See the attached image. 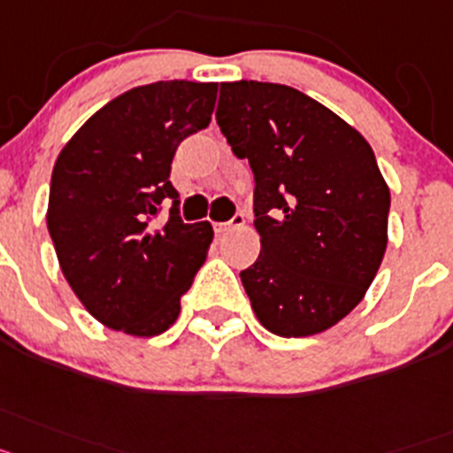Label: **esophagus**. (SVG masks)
Listing matches in <instances>:
<instances>
[{
	"label": "esophagus",
	"instance_id": "1",
	"mask_svg": "<svg viewBox=\"0 0 453 453\" xmlns=\"http://www.w3.org/2000/svg\"><path fill=\"white\" fill-rule=\"evenodd\" d=\"M243 223H246V216H243L242 211H237V214L232 216V219L227 223H219V226H216V230H219V232L237 230V227H243Z\"/></svg>",
	"mask_w": 453,
	"mask_h": 453
}]
</instances>
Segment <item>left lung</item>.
Instances as JSON below:
<instances>
[{
    "label": "left lung",
    "instance_id": "left-lung-1",
    "mask_svg": "<svg viewBox=\"0 0 453 453\" xmlns=\"http://www.w3.org/2000/svg\"><path fill=\"white\" fill-rule=\"evenodd\" d=\"M216 123L255 175L259 257L242 271L259 324L310 337L367 294L388 249L390 188L372 145L296 88L221 84Z\"/></svg>",
    "mask_w": 453,
    "mask_h": 453
}]
</instances>
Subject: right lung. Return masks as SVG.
Wrapping results in <instances>:
<instances>
[{
    "instance_id": "right-lung-1",
    "label": "right lung",
    "mask_w": 453,
    "mask_h": 453,
    "mask_svg": "<svg viewBox=\"0 0 453 453\" xmlns=\"http://www.w3.org/2000/svg\"><path fill=\"white\" fill-rule=\"evenodd\" d=\"M219 84L173 80L118 96L74 132L52 171L47 230L73 292L100 324L155 337L207 259L214 230L182 223L171 164L210 125ZM161 199L169 221L152 228Z\"/></svg>"
}]
</instances>
